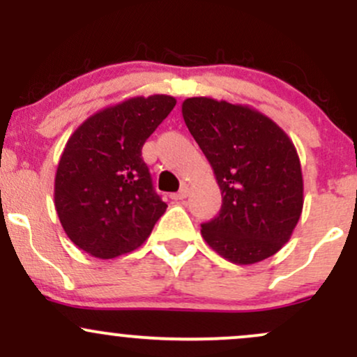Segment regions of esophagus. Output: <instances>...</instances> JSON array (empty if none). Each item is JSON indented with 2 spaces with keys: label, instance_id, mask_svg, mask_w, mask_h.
<instances>
[{
  "label": "esophagus",
  "instance_id": "obj_1",
  "mask_svg": "<svg viewBox=\"0 0 357 357\" xmlns=\"http://www.w3.org/2000/svg\"><path fill=\"white\" fill-rule=\"evenodd\" d=\"M188 195H190V190H188V186H183L178 192L171 195V198H173V199H184V198H188Z\"/></svg>",
  "mask_w": 357,
  "mask_h": 357
}]
</instances>
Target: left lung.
Here are the masks:
<instances>
[{"label":"left lung","mask_w":357,"mask_h":357,"mask_svg":"<svg viewBox=\"0 0 357 357\" xmlns=\"http://www.w3.org/2000/svg\"><path fill=\"white\" fill-rule=\"evenodd\" d=\"M181 109L223 198L218 216L202 225L204 241L236 265L275 255L292 236L304 206L294 142L248 105L191 97Z\"/></svg>","instance_id":"left-lung-1"}]
</instances>
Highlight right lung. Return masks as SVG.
I'll list each match as a JSON object with an SVG mask.
<instances>
[{"mask_svg":"<svg viewBox=\"0 0 357 357\" xmlns=\"http://www.w3.org/2000/svg\"><path fill=\"white\" fill-rule=\"evenodd\" d=\"M174 105L171 96L132 97L90 116L67 141L55 208L68 238L89 255L107 260L132 252L165 215L142 146Z\"/></svg>","mask_w":357,"mask_h":357,"instance_id":"1","label":"right lung"}]
</instances>
